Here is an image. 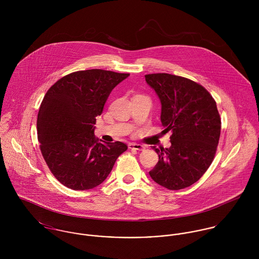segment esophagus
I'll return each mask as SVG.
<instances>
[{
  "instance_id": "esophagus-1",
  "label": "esophagus",
  "mask_w": 259,
  "mask_h": 259,
  "mask_svg": "<svg viewBox=\"0 0 259 259\" xmlns=\"http://www.w3.org/2000/svg\"><path fill=\"white\" fill-rule=\"evenodd\" d=\"M128 148L130 149H135V150H144L145 147L143 145H140V144L132 143V144H128Z\"/></svg>"
}]
</instances>
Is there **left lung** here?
<instances>
[{"label":"left lung","mask_w":259,"mask_h":259,"mask_svg":"<svg viewBox=\"0 0 259 259\" xmlns=\"http://www.w3.org/2000/svg\"><path fill=\"white\" fill-rule=\"evenodd\" d=\"M145 76L160 100L163 132H171L170 148H152L158 162L149 176L170 190L188 187L214 158L222 128L217 103L201 84L189 78L164 73Z\"/></svg>","instance_id":"8db88e82"}]
</instances>
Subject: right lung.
I'll list each match as a JSON object with an SVG mask.
<instances>
[{
  "instance_id": "add662e5",
  "label": "right lung",
  "mask_w": 259,
  "mask_h": 259,
  "mask_svg": "<svg viewBox=\"0 0 259 259\" xmlns=\"http://www.w3.org/2000/svg\"><path fill=\"white\" fill-rule=\"evenodd\" d=\"M128 75L78 71L60 78L45 95L37 113V140L47 165L62 185L74 190L101 185L127 149L120 142L99 143L94 131L111 91Z\"/></svg>"
}]
</instances>
